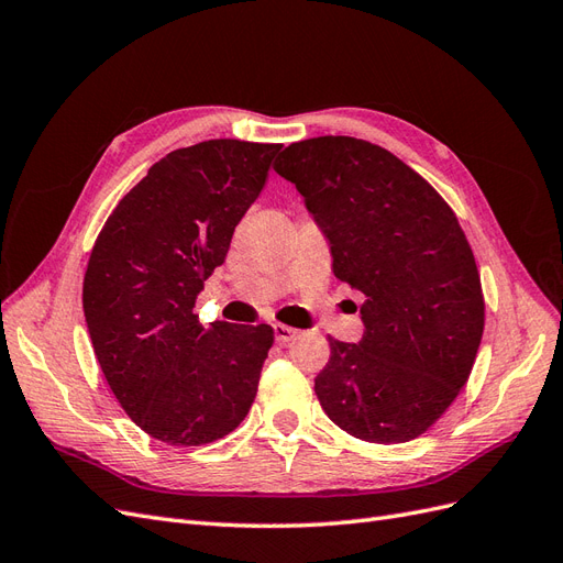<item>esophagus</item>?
Instances as JSON below:
<instances>
[{
  "instance_id": "esophagus-1",
  "label": "esophagus",
  "mask_w": 563,
  "mask_h": 563,
  "mask_svg": "<svg viewBox=\"0 0 563 563\" xmlns=\"http://www.w3.org/2000/svg\"><path fill=\"white\" fill-rule=\"evenodd\" d=\"M275 340L279 345H286V343H291V340L298 335V331L296 329H291V327H284V323H275Z\"/></svg>"
}]
</instances>
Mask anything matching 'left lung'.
I'll return each mask as SVG.
<instances>
[{
  "instance_id": "left-lung-1",
  "label": "left lung",
  "mask_w": 563,
  "mask_h": 563,
  "mask_svg": "<svg viewBox=\"0 0 563 563\" xmlns=\"http://www.w3.org/2000/svg\"><path fill=\"white\" fill-rule=\"evenodd\" d=\"M275 172L329 240L333 275L366 296L360 343L329 335L321 408L373 444L420 437L467 383L484 333L479 269L455 213L411 166L350 135L291 143Z\"/></svg>"
}]
</instances>
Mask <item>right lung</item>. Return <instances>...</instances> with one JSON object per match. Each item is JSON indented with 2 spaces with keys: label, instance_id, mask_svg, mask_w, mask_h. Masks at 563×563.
<instances>
[{
  "label": "right lung",
  "instance_id": "obj_1",
  "mask_svg": "<svg viewBox=\"0 0 563 563\" xmlns=\"http://www.w3.org/2000/svg\"><path fill=\"white\" fill-rule=\"evenodd\" d=\"M279 150L218 139L168 152L93 244L81 302L96 360L126 416L164 444L223 439L258 391L272 327L203 329L192 310Z\"/></svg>",
  "mask_w": 563,
  "mask_h": 563
}]
</instances>
